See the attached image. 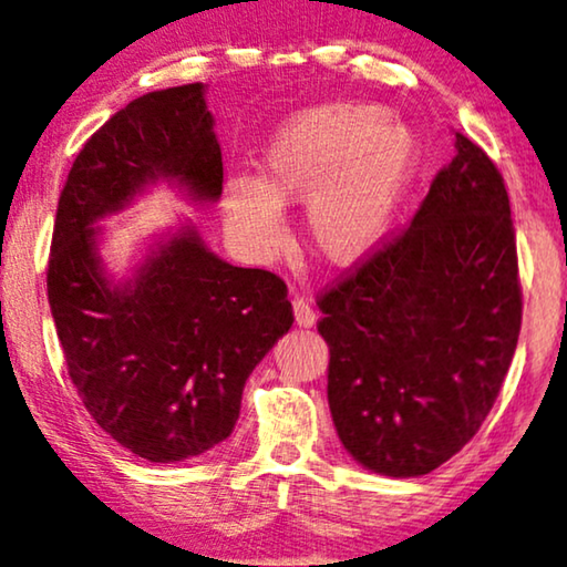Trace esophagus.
<instances>
[{"mask_svg":"<svg viewBox=\"0 0 567 567\" xmlns=\"http://www.w3.org/2000/svg\"><path fill=\"white\" fill-rule=\"evenodd\" d=\"M292 313H296V321L300 327H313L316 319H319V313H316V308L308 298H292Z\"/></svg>","mask_w":567,"mask_h":567,"instance_id":"34e87169","label":"esophagus"}]
</instances>
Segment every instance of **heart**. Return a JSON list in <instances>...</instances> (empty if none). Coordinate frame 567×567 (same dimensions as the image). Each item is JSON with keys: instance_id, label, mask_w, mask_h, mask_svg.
<instances>
[{"instance_id": "obj_1", "label": "heart", "mask_w": 567, "mask_h": 567, "mask_svg": "<svg viewBox=\"0 0 567 567\" xmlns=\"http://www.w3.org/2000/svg\"><path fill=\"white\" fill-rule=\"evenodd\" d=\"M420 145L375 103L334 101L285 121L259 155V181L225 186V223L256 256L282 244V207L306 202V230L334 264L379 244L417 171Z\"/></svg>"}]
</instances>
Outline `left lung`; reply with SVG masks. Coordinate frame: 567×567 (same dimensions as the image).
<instances>
[{
  "instance_id": "left-lung-1",
  "label": "left lung",
  "mask_w": 567,
  "mask_h": 567,
  "mask_svg": "<svg viewBox=\"0 0 567 567\" xmlns=\"http://www.w3.org/2000/svg\"><path fill=\"white\" fill-rule=\"evenodd\" d=\"M316 306L342 446L389 477L458 454L501 394L524 313L508 192L485 150L456 134L412 223Z\"/></svg>"
}]
</instances>
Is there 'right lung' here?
<instances>
[{"label":"right lung","instance_id":"right-lung-1","mask_svg":"<svg viewBox=\"0 0 567 567\" xmlns=\"http://www.w3.org/2000/svg\"><path fill=\"white\" fill-rule=\"evenodd\" d=\"M157 176L178 178L196 199L223 194L202 82L134 97L82 145L59 196L47 285L90 417L132 454L168 464L233 433L246 379L292 327V306L277 275L217 259L194 230L111 288L90 225Z\"/></svg>","mask_w":567,"mask_h":567}]
</instances>
